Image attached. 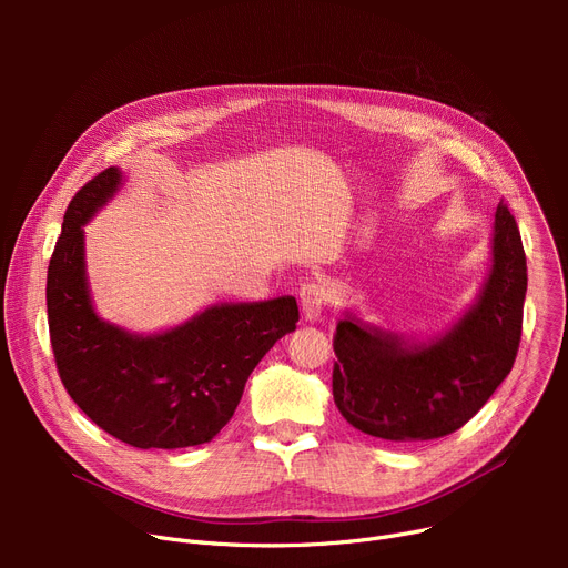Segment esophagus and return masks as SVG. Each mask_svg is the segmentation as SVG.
<instances>
[{
  "label": "esophagus",
  "mask_w": 568,
  "mask_h": 568,
  "mask_svg": "<svg viewBox=\"0 0 568 568\" xmlns=\"http://www.w3.org/2000/svg\"><path fill=\"white\" fill-rule=\"evenodd\" d=\"M302 300V317L304 322H317L322 317V308L326 304V292L320 283H306L300 292Z\"/></svg>",
  "instance_id": "1"
}]
</instances>
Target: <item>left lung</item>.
<instances>
[{
    "label": "left lung",
    "mask_w": 568,
    "mask_h": 568,
    "mask_svg": "<svg viewBox=\"0 0 568 568\" xmlns=\"http://www.w3.org/2000/svg\"><path fill=\"white\" fill-rule=\"evenodd\" d=\"M488 276L469 308L419 341L345 311L336 326L334 400L366 435L405 442L463 428L511 373L527 292L523 239L506 204L493 225Z\"/></svg>",
    "instance_id": "obj_1"
}]
</instances>
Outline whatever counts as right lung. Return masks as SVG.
<instances>
[{
	"instance_id": "1",
	"label": "right lung",
	"mask_w": 568,
	"mask_h": 568,
	"mask_svg": "<svg viewBox=\"0 0 568 568\" xmlns=\"http://www.w3.org/2000/svg\"><path fill=\"white\" fill-rule=\"evenodd\" d=\"M108 168L71 200L48 266V326L59 377L99 428L138 449L212 442L232 419L262 356L296 329L294 296L214 304L156 334L103 320L92 302L84 225L122 189Z\"/></svg>"
}]
</instances>
